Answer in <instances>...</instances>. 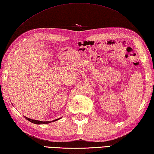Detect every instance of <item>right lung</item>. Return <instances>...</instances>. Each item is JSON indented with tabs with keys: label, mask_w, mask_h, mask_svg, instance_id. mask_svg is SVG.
<instances>
[{
	"label": "right lung",
	"mask_w": 154,
	"mask_h": 154,
	"mask_svg": "<svg viewBox=\"0 0 154 154\" xmlns=\"http://www.w3.org/2000/svg\"><path fill=\"white\" fill-rule=\"evenodd\" d=\"M25 118H26L27 121H29V122H32V123H34V124H37V125H42V124H48V123H50V122H54V121H58V120H59L60 119H56V120H54V121H36V120H33V119H29L27 118V117H26L24 116Z\"/></svg>",
	"instance_id": "add662e5"
}]
</instances>
